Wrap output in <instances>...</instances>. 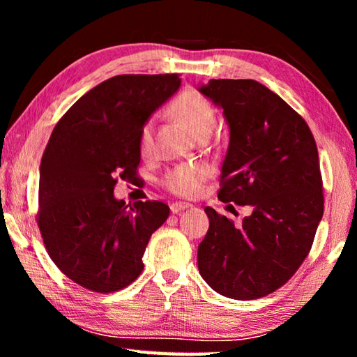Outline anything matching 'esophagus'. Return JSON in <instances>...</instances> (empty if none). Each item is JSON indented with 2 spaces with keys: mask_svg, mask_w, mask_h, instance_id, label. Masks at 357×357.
Segmentation results:
<instances>
[{
  "mask_svg": "<svg viewBox=\"0 0 357 357\" xmlns=\"http://www.w3.org/2000/svg\"><path fill=\"white\" fill-rule=\"evenodd\" d=\"M189 208H192V204H189V203L176 202V203H172L170 204V209H172L173 214H179V213H183L184 209H189Z\"/></svg>",
  "mask_w": 357,
  "mask_h": 357,
  "instance_id": "obj_1",
  "label": "esophagus"
}]
</instances>
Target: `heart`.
Returning a JSON list of instances; mask_svg holds the SVG:
<instances>
[{"label":"heart","mask_w":357,"mask_h":357,"mask_svg":"<svg viewBox=\"0 0 357 357\" xmlns=\"http://www.w3.org/2000/svg\"><path fill=\"white\" fill-rule=\"evenodd\" d=\"M174 118L183 123L193 137L208 134L215 124V112L209 102L195 91H185L172 104ZM153 149V123H146L140 130V151L148 154ZM206 170L198 165H179L168 172L164 185L179 197H192L200 190Z\"/></svg>","instance_id":"1"}]
</instances>
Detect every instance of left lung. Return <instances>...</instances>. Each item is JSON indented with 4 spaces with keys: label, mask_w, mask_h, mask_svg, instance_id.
<instances>
[{
    "label": "left lung",
    "mask_w": 357,
    "mask_h": 357,
    "mask_svg": "<svg viewBox=\"0 0 357 357\" xmlns=\"http://www.w3.org/2000/svg\"><path fill=\"white\" fill-rule=\"evenodd\" d=\"M197 89L222 108L229 129L219 198L252 208L241 227L204 208L209 229L198 245V271L227 298H263L298 271L321 222L315 138L285 100L255 80L220 78Z\"/></svg>",
    "instance_id": "obj_1"
}]
</instances>
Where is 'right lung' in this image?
I'll return each mask as SVG.
<instances>
[{"label":"right lung","instance_id":"obj_1","mask_svg":"<svg viewBox=\"0 0 357 357\" xmlns=\"http://www.w3.org/2000/svg\"><path fill=\"white\" fill-rule=\"evenodd\" d=\"M181 86L176 74L116 75L59 119L39 167L38 225L48 255L78 285L112 293L143 271V253L170 208L114 198L116 176H135L140 130Z\"/></svg>","mask_w":357,"mask_h":357}]
</instances>
